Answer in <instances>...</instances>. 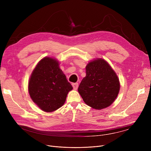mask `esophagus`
Segmentation results:
<instances>
[{"mask_svg":"<svg viewBox=\"0 0 151 151\" xmlns=\"http://www.w3.org/2000/svg\"><path fill=\"white\" fill-rule=\"evenodd\" d=\"M72 86L75 90H76L78 87V83H72Z\"/></svg>","mask_w":151,"mask_h":151,"instance_id":"obj_1","label":"esophagus"}]
</instances>
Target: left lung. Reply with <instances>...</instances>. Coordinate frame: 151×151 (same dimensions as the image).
Here are the masks:
<instances>
[{
    "label": "left lung",
    "instance_id": "left-lung-1",
    "mask_svg": "<svg viewBox=\"0 0 151 151\" xmlns=\"http://www.w3.org/2000/svg\"><path fill=\"white\" fill-rule=\"evenodd\" d=\"M86 73L78 89L85 104L98 110L109 106L120 91L114 70L105 59L97 58L87 64Z\"/></svg>",
    "mask_w": 151,
    "mask_h": 151
}]
</instances>
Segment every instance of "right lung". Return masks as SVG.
<instances>
[{
  "mask_svg": "<svg viewBox=\"0 0 151 151\" xmlns=\"http://www.w3.org/2000/svg\"><path fill=\"white\" fill-rule=\"evenodd\" d=\"M73 87L59 67V62L51 57L39 61L28 83L30 97L42 111H55L65 104Z\"/></svg>",
  "mask_w": 151,
  "mask_h": 151,
  "instance_id": "right-lung-1",
  "label": "right lung"
}]
</instances>
